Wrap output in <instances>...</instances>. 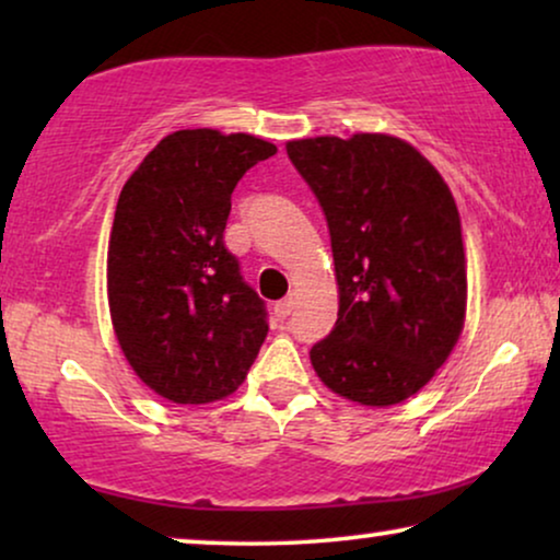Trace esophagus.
<instances>
[{
	"label": "esophagus",
	"mask_w": 560,
	"mask_h": 560,
	"mask_svg": "<svg viewBox=\"0 0 560 560\" xmlns=\"http://www.w3.org/2000/svg\"><path fill=\"white\" fill-rule=\"evenodd\" d=\"M293 305H295L293 298H285V301H280L278 305H275V316H278V320H285L290 313H293Z\"/></svg>",
	"instance_id": "esophagus-1"
}]
</instances>
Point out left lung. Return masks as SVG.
Returning a JSON list of instances; mask_svg holds the SVG:
<instances>
[{"label": "left lung", "mask_w": 560, "mask_h": 560, "mask_svg": "<svg viewBox=\"0 0 560 560\" xmlns=\"http://www.w3.org/2000/svg\"><path fill=\"white\" fill-rule=\"evenodd\" d=\"M288 158L324 209L339 282V318L313 343V370L351 402L408 400L464 328L466 259L454 196L412 144L389 135L293 140Z\"/></svg>", "instance_id": "left-lung-1"}]
</instances>
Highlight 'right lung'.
Returning a JSON list of instances; mask_svg holds the SVG:
<instances>
[{
	"mask_svg": "<svg viewBox=\"0 0 560 560\" xmlns=\"http://www.w3.org/2000/svg\"><path fill=\"white\" fill-rule=\"evenodd\" d=\"M275 152L252 135L180 129L121 188L106 257L112 324L137 377L165 400H221L259 354L267 308L224 229L236 183Z\"/></svg>",
	"mask_w": 560,
	"mask_h": 560,
	"instance_id": "right-lung-1",
	"label": "right lung"
}]
</instances>
